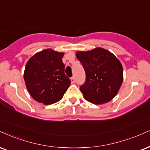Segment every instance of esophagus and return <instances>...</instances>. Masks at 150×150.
I'll return each mask as SVG.
<instances>
[{
	"label": "esophagus",
	"instance_id": "obj_1",
	"mask_svg": "<svg viewBox=\"0 0 150 150\" xmlns=\"http://www.w3.org/2000/svg\"><path fill=\"white\" fill-rule=\"evenodd\" d=\"M71 81L72 83H74L75 81H76V80H75V77H74V76L71 77Z\"/></svg>",
	"mask_w": 150,
	"mask_h": 150
}]
</instances>
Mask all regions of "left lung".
<instances>
[{"label":"left lung","mask_w":150,"mask_h":150,"mask_svg":"<svg viewBox=\"0 0 150 150\" xmlns=\"http://www.w3.org/2000/svg\"><path fill=\"white\" fill-rule=\"evenodd\" d=\"M76 55L86 71V83L80 88L85 99L100 105L113 99L123 81L122 65L115 55L101 47Z\"/></svg>","instance_id":"8db88e82"}]
</instances>
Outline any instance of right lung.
<instances>
[{
	"instance_id": "1",
	"label": "right lung",
	"mask_w": 150,
	"mask_h": 150,
	"mask_svg": "<svg viewBox=\"0 0 150 150\" xmlns=\"http://www.w3.org/2000/svg\"><path fill=\"white\" fill-rule=\"evenodd\" d=\"M64 52L47 49L36 53L25 64L23 79L35 100L45 105L58 102L71 83L64 74Z\"/></svg>"
}]
</instances>
